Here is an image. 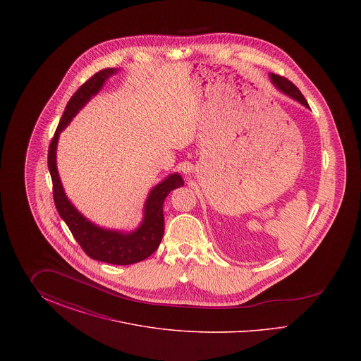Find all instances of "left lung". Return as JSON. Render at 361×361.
I'll use <instances>...</instances> for the list:
<instances>
[{"label":"left lung","mask_w":361,"mask_h":361,"mask_svg":"<svg viewBox=\"0 0 361 361\" xmlns=\"http://www.w3.org/2000/svg\"><path fill=\"white\" fill-rule=\"evenodd\" d=\"M271 78H272V82H274L283 93H286L287 96H290L293 100H296V102H299V103L303 104L305 106L309 108L307 100L305 99V96L302 94V92H300L296 86L293 85L290 80H287L286 77H281V75H279V74H271Z\"/></svg>","instance_id":"1"}]
</instances>
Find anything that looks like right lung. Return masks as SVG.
I'll use <instances>...</instances> for the list:
<instances>
[{
    "mask_svg": "<svg viewBox=\"0 0 361 361\" xmlns=\"http://www.w3.org/2000/svg\"><path fill=\"white\" fill-rule=\"evenodd\" d=\"M114 73L115 69L100 70L80 86L71 96L49 146L47 162L51 174L52 196L56 211L59 212L65 224H68L73 237L82 247V250L89 257L97 261L114 265H130L150 257L158 249L164 237V202L173 189L184 185L181 176L177 173L172 174L165 181L154 187L145 206L143 224H140L137 231L131 234H123L118 231H108L90 224L71 206L62 188L55 159L59 133L90 100V97L102 89L104 81Z\"/></svg>",
    "mask_w": 361,
    "mask_h": 361,
    "instance_id": "obj_1",
    "label": "right lung"
}]
</instances>
